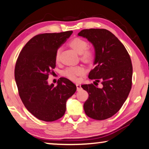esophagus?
Masks as SVG:
<instances>
[{
  "label": "esophagus",
  "mask_w": 149,
  "mask_h": 149,
  "mask_svg": "<svg viewBox=\"0 0 149 149\" xmlns=\"http://www.w3.org/2000/svg\"><path fill=\"white\" fill-rule=\"evenodd\" d=\"M77 85V91H80V90H81V85H80V84H76Z\"/></svg>",
  "instance_id": "34e87169"
}]
</instances>
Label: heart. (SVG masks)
Returning <instances> with one entry per match:
<instances>
[{"label":"heart","mask_w":149,"mask_h":149,"mask_svg":"<svg viewBox=\"0 0 149 149\" xmlns=\"http://www.w3.org/2000/svg\"><path fill=\"white\" fill-rule=\"evenodd\" d=\"M69 45L75 52L80 54V58L85 61H91L94 57L93 49L87 48L88 43L86 40L80 38H74L69 41ZM61 49H58L55 53V61L58 62L60 60ZM85 72V68L82 65L70 67L66 69L64 75L72 80H77L78 77L81 76Z\"/></svg>","instance_id":"heart-1"}]
</instances>
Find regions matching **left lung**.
Wrapping results in <instances>:
<instances>
[{
    "label": "left lung",
    "mask_w": 149,
    "mask_h": 149,
    "mask_svg": "<svg viewBox=\"0 0 149 149\" xmlns=\"http://www.w3.org/2000/svg\"><path fill=\"white\" fill-rule=\"evenodd\" d=\"M78 35L94 47L95 67L88 78L103 85L101 88L93 84L81 86L89 94L84 104L85 113L92 119L104 120L115 115L130 94L133 75L130 56L122 43L106 29H86Z\"/></svg>",
    "instance_id": "1"
}]
</instances>
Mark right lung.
Returning <instances> with one entry per match:
<instances>
[{
	"label": "right lung",
	"instance_id": "1",
	"mask_svg": "<svg viewBox=\"0 0 149 149\" xmlns=\"http://www.w3.org/2000/svg\"><path fill=\"white\" fill-rule=\"evenodd\" d=\"M72 33L36 35L17 58L14 77L19 96L26 109L40 120L53 121L64 116L66 102L77 91L76 85L66 78H60L56 86L47 82L56 66V52Z\"/></svg>",
	"mask_w": 149,
	"mask_h": 149
}]
</instances>
